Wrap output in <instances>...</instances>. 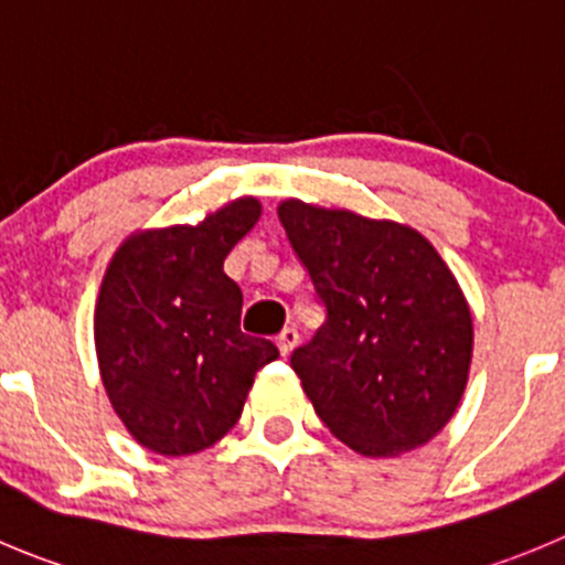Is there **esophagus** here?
I'll use <instances>...</instances> for the list:
<instances>
[{"label": "esophagus", "mask_w": 565, "mask_h": 565, "mask_svg": "<svg viewBox=\"0 0 565 565\" xmlns=\"http://www.w3.org/2000/svg\"><path fill=\"white\" fill-rule=\"evenodd\" d=\"M297 343H299V332L294 330V327H286V330L277 335V347H279V354H282V358H286V354H291L294 349H297Z\"/></svg>", "instance_id": "obj_1"}]
</instances>
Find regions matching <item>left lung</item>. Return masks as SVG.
<instances>
[{"mask_svg":"<svg viewBox=\"0 0 565 565\" xmlns=\"http://www.w3.org/2000/svg\"><path fill=\"white\" fill-rule=\"evenodd\" d=\"M277 216L327 308L291 354L319 418L366 458L427 444L458 411L475 347L455 274L407 224L299 199Z\"/></svg>","mask_w":565,"mask_h":565,"instance_id":"1","label":"left lung"}]
</instances>
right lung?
<instances>
[{
    "label": "right lung",
    "instance_id": "obj_1",
    "mask_svg": "<svg viewBox=\"0 0 565 565\" xmlns=\"http://www.w3.org/2000/svg\"><path fill=\"white\" fill-rule=\"evenodd\" d=\"M257 218L260 202L241 196L196 227L138 230L107 263L94 313L102 383L127 433L166 458L224 438L255 374L279 358L241 332L244 294L224 274Z\"/></svg>",
    "mask_w": 565,
    "mask_h": 565
}]
</instances>
